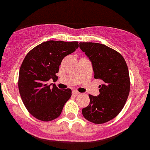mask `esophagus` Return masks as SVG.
Here are the masks:
<instances>
[{"label": "esophagus", "mask_w": 150, "mask_h": 150, "mask_svg": "<svg viewBox=\"0 0 150 150\" xmlns=\"http://www.w3.org/2000/svg\"><path fill=\"white\" fill-rule=\"evenodd\" d=\"M73 94H74V96H77L80 94V93H79L77 91H73Z\"/></svg>", "instance_id": "1"}]
</instances>
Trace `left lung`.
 <instances>
[{
  "mask_svg": "<svg viewBox=\"0 0 150 150\" xmlns=\"http://www.w3.org/2000/svg\"><path fill=\"white\" fill-rule=\"evenodd\" d=\"M80 48L92 63L94 78L103 81L100 94H89L90 104L82 109L87 121L103 124L115 118L125 105L130 91L129 69L123 56L100 43L80 42Z\"/></svg>",
  "mask_w": 150,
  "mask_h": 150,
  "instance_id": "left-lung-1",
  "label": "left lung"
}]
</instances>
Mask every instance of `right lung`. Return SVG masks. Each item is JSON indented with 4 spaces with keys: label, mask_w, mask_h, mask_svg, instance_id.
<instances>
[{
    "label": "right lung",
    "mask_w": 150,
    "mask_h": 150,
    "mask_svg": "<svg viewBox=\"0 0 150 150\" xmlns=\"http://www.w3.org/2000/svg\"><path fill=\"white\" fill-rule=\"evenodd\" d=\"M78 47V42L50 40L33 48L24 59L19 70V93L28 112L37 119L50 122L58 118L71 97L69 88L62 91L48 81L58 79L56 74L63 59Z\"/></svg>",
    "instance_id": "obj_1"
}]
</instances>
